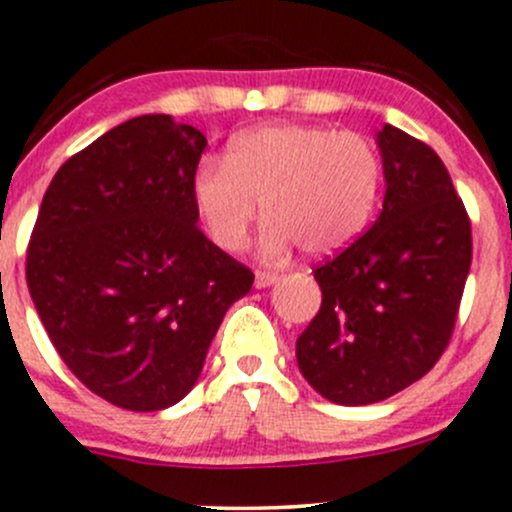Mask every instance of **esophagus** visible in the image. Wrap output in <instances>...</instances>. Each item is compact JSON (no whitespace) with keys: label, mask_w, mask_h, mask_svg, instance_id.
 <instances>
[{"label":"esophagus","mask_w":512,"mask_h":512,"mask_svg":"<svg viewBox=\"0 0 512 512\" xmlns=\"http://www.w3.org/2000/svg\"><path fill=\"white\" fill-rule=\"evenodd\" d=\"M279 279V272H267V270H257L255 272V287L257 289H265V287H272L274 282Z\"/></svg>","instance_id":"esophagus-1"}]
</instances>
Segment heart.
Masks as SVG:
<instances>
[{"label":"heart","instance_id":"obj_1","mask_svg":"<svg viewBox=\"0 0 512 512\" xmlns=\"http://www.w3.org/2000/svg\"><path fill=\"white\" fill-rule=\"evenodd\" d=\"M383 159L358 132L270 125L240 134L225 159H206L193 176V201L220 250L245 247L257 203L267 218L262 252L282 257L346 250L378 208Z\"/></svg>","mask_w":512,"mask_h":512}]
</instances>
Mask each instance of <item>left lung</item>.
I'll return each mask as SVG.
<instances>
[{"label": "left lung", "instance_id": "8db88e82", "mask_svg": "<svg viewBox=\"0 0 512 512\" xmlns=\"http://www.w3.org/2000/svg\"><path fill=\"white\" fill-rule=\"evenodd\" d=\"M378 147L383 211L316 267L321 309L297 338L301 375L336 405H373L427 375L449 346L471 270V220L444 161L392 125Z\"/></svg>", "mask_w": 512, "mask_h": 512}]
</instances>
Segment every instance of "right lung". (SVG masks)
I'll return each instance as SVG.
<instances>
[{"mask_svg":"<svg viewBox=\"0 0 512 512\" xmlns=\"http://www.w3.org/2000/svg\"><path fill=\"white\" fill-rule=\"evenodd\" d=\"M206 147L169 115L122 122L56 171L31 230L26 284L53 348L122 410L176 405L255 282L198 228Z\"/></svg>","mask_w":512,"mask_h":512,"instance_id":"add662e5","label":"right lung"}]
</instances>
